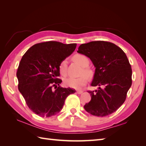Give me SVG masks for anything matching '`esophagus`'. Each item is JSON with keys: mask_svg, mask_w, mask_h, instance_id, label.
Returning <instances> with one entry per match:
<instances>
[{"mask_svg": "<svg viewBox=\"0 0 146 146\" xmlns=\"http://www.w3.org/2000/svg\"><path fill=\"white\" fill-rule=\"evenodd\" d=\"M76 93L78 94H82V93H83V91H82V90H77L76 91Z\"/></svg>", "mask_w": 146, "mask_h": 146, "instance_id": "obj_1", "label": "esophagus"}]
</instances>
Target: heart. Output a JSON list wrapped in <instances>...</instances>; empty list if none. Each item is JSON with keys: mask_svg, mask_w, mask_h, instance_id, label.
Returning <instances> with one entry per match:
<instances>
[{"mask_svg": "<svg viewBox=\"0 0 146 146\" xmlns=\"http://www.w3.org/2000/svg\"><path fill=\"white\" fill-rule=\"evenodd\" d=\"M74 60L76 63H78L80 66L83 67L82 74H85L78 78L75 77H69V78H66L64 80V84L65 86L68 87L75 88V89H80L83 86H84L88 81V76H92V71L88 69L87 68H85L88 66L89 64V60L87 56H86L84 54H77L74 56L73 57ZM67 66H68V61L66 59H64L62 60L60 65H59V70H60V73L62 75L65 76L67 74Z\"/></svg>", "mask_w": 146, "mask_h": 146, "instance_id": "heart-1", "label": "heart"}]
</instances>
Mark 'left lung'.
<instances>
[{
	"label": "left lung",
	"mask_w": 146,
	"mask_h": 146,
	"mask_svg": "<svg viewBox=\"0 0 146 146\" xmlns=\"http://www.w3.org/2000/svg\"><path fill=\"white\" fill-rule=\"evenodd\" d=\"M77 52L88 57L96 68L91 85L98 88L88 91L91 100L85 105V110L97 117L113 113L125 102L132 85V68L125 53L104 41L82 44Z\"/></svg>",
	"instance_id": "8db88e82"
}]
</instances>
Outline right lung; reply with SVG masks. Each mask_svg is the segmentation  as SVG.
<instances>
[{
    "instance_id": "obj_1",
    "label": "right lung",
    "mask_w": 146,
    "mask_h": 146,
    "mask_svg": "<svg viewBox=\"0 0 146 146\" xmlns=\"http://www.w3.org/2000/svg\"><path fill=\"white\" fill-rule=\"evenodd\" d=\"M76 43L47 41L33 45L23 55L16 75L18 89L34 113L49 117L61 110L66 97L75 93L61 87L59 65L75 51ZM54 87L55 90H53Z\"/></svg>"
}]
</instances>
